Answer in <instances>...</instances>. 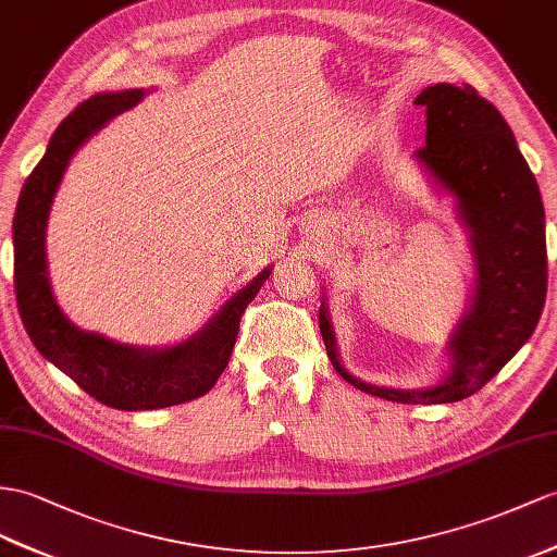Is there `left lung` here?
Masks as SVG:
<instances>
[{"instance_id": "1", "label": "left lung", "mask_w": 557, "mask_h": 557, "mask_svg": "<svg viewBox=\"0 0 557 557\" xmlns=\"http://www.w3.org/2000/svg\"><path fill=\"white\" fill-rule=\"evenodd\" d=\"M425 106V146L416 160L456 200L470 234L474 290L449 341V375L428 389L377 387L349 375L321 302L319 329L333 369L366 395L399 404H449L474 395L532 337L546 302V220L539 184L508 122L474 87L432 85Z\"/></svg>"}]
</instances>
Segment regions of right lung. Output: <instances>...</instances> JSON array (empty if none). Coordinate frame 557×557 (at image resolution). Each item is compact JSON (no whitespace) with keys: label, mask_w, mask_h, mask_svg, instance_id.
Returning <instances> with one entry per match:
<instances>
[{"label":"right lung","mask_w":557,"mask_h":557,"mask_svg":"<svg viewBox=\"0 0 557 557\" xmlns=\"http://www.w3.org/2000/svg\"><path fill=\"white\" fill-rule=\"evenodd\" d=\"M144 89L97 94L79 103L53 132L45 158L23 184L13 214V286L25 331L39 355L89 397L117 411H151L191 401L212 389L226 369L240 317L260 293L271 267L260 271L186 343L146 349L79 331L53 300L47 274V220L67 162L108 120L144 99Z\"/></svg>","instance_id":"1"}]
</instances>
